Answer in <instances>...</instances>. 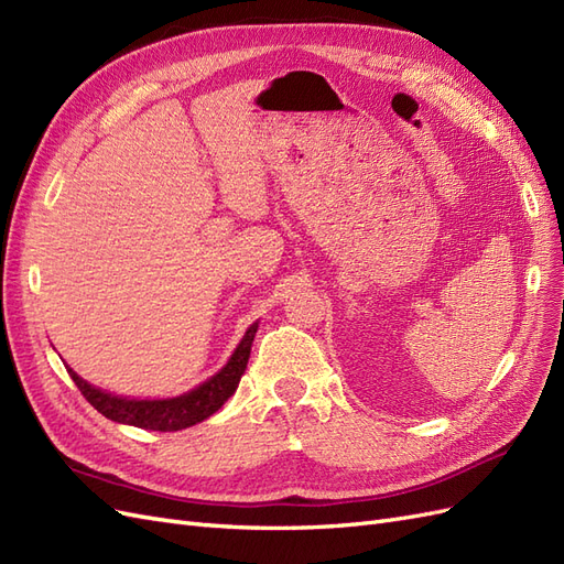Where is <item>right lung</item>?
I'll return each mask as SVG.
<instances>
[{"mask_svg": "<svg viewBox=\"0 0 564 564\" xmlns=\"http://www.w3.org/2000/svg\"><path fill=\"white\" fill-rule=\"evenodd\" d=\"M256 332H259V322H253L247 329L245 338L240 340V346L235 348L228 365L220 369L216 377L204 381L195 390L185 392L181 398L127 400V398L110 395V392L100 388H94L91 383L79 379L70 367H67V373H70V379L82 390V395L87 398V402L110 421L135 425V429H145V431H160V433L183 431L204 419H209L214 412H218V409L224 406L226 400L237 390V386H240V379L249 362V352H251Z\"/></svg>", "mask_w": 564, "mask_h": 564, "instance_id": "add662e5", "label": "right lung"}]
</instances>
